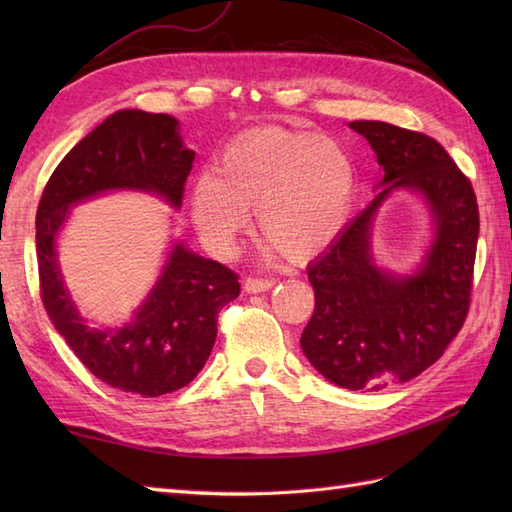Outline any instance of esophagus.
<instances>
[{
  "mask_svg": "<svg viewBox=\"0 0 512 512\" xmlns=\"http://www.w3.org/2000/svg\"><path fill=\"white\" fill-rule=\"evenodd\" d=\"M273 286H275V279H270V277H246L244 279L246 292H264Z\"/></svg>",
  "mask_w": 512,
  "mask_h": 512,
  "instance_id": "obj_1",
  "label": "esophagus"
}]
</instances>
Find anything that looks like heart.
<instances>
[{"instance_id":"heart-1","label":"heart","mask_w":512,"mask_h":512,"mask_svg":"<svg viewBox=\"0 0 512 512\" xmlns=\"http://www.w3.org/2000/svg\"><path fill=\"white\" fill-rule=\"evenodd\" d=\"M356 193V165L336 140L264 127L237 136L215 173L193 182L202 242L228 255L257 211L259 228L286 255L319 253L341 231Z\"/></svg>"}]
</instances>
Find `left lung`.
<instances>
[{"instance_id": "1", "label": "left lung", "mask_w": 512, "mask_h": 512, "mask_svg": "<svg viewBox=\"0 0 512 512\" xmlns=\"http://www.w3.org/2000/svg\"><path fill=\"white\" fill-rule=\"evenodd\" d=\"M383 167V191L308 266L314 312L301 350L325 378L345 389H383L424 372L462 330L471 308L480 211L471 180L436 138L380 121H354ZM428 198L437 239L413 278L380 274L368 228L389 190Z\"/></svg>"}]
</instances>
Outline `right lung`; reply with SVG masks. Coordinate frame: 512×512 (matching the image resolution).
Listing matches in <instances>:
<instances>
[{"label":"right lung","mask_w":512,"mask_h":512,"mask_svg":"<svg viewBox=\"0 0 512 512\" xmlns=\"http://www.w3.org/2000/svg\"><path fill=\"white\" fill-rule=\"evenodd\" d=\"M193 158L176 118L121 110L70 149L37 206L39 292L48 317L90 374L134 396L171 394L198 376L215 345L217 314L239 297L237 273L176 246L134 323L94 330L63 288L54 237L74 202L101 191H154L180 206Z\"/></svg>","instance_id":"obj_1"}]
</instances>
